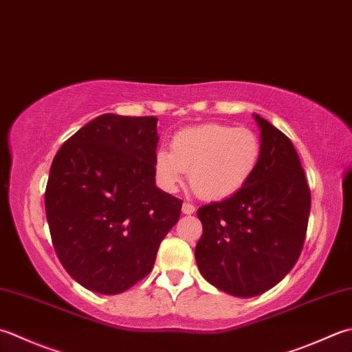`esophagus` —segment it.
<instances>
[{
    "mask_svg": "<svg viewBox=\"0 0 352 352\" xmlns=\"http://www.w3.org/2000/svg\"><path fill=\"white\" fill-rule=\"evenodd\" d=\"M182 210H183V213H186V215H190V213L195 212V206L192 203H183Z\"/></svg>",
    "mask_w": 352,
    "mask_h": 352,
    "instance_id": "1",
    "label": "esophagus"
}]
</instances>
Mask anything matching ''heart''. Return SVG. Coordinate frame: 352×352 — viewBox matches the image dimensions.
<instances>
[{
  "instance_id": "1",
  "label": "heart",
  "mask_w": 352,
  "mask_h": 352,
  "mask_svg": "<svg viewBox=\"0 0 352 352\" xmlns=\"http://www.w3.org/2000/svg\"><path fill=\"white\" fill-rule=\"evenodd\" d=\"M263 158V142L250 128L224 123L178 131L170 140V153L157 151L154 170L163 189L175 190L189 170L190 188L206 199H223L249 183Z\"/></svg>"
}]
</instances>
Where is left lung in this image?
<instances>
[{
  "label": "left lung",
  "mask_w": 352,
  "mask_h": 352,
  "mask_svg": "<svg viewBox=\"0 0 352 352\" xmlns=\"http://www.w3.org/2000/svg\"><path fill=\"white\" fill-rule=\"evenodd\" d=\"M263 158L232 197L201 206L199 273L236 298L263 294L287 276L304 247L311 194L292 140L258 114Z\"/></svg>",
  "instance_id": "1"
}]
</instances>
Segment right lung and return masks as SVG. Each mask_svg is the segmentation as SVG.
<instances>
[{"label":"right lung","mask_w":352,"mask_h":352,"mask_svg":"<svg viewBox=\"0 0 352 352\" xmlns=\"http://www.w3.org/2000/svg\"><path fill=\"white\" fill-rule=\"evenodd\" d=\"M157 117L102 114L54 155L45 213L54 252L87 290L119 294L151 273L182 199L155 186Z\"/></svg>","instance_id":"right-lung-1"}]
</instances>
